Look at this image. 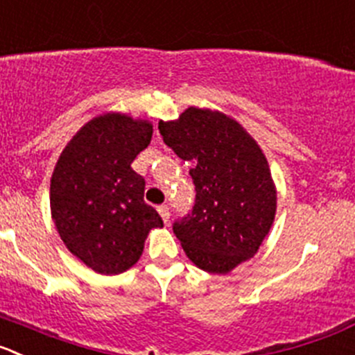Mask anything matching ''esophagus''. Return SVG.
I'll list each match as a JSON object with an SVG mask.
<instances>
[{"label":"esophagus","instance_id":"34e87169","mask_svg":"<svg viewBox=\"0 0 355 355\" xmlns=\"http://www.w3.org/2000/svg\"><path fill=\"white\" fill-rule=\"evenodd\" d=\"M157 211H159V215H161L164 223H168V220H170V208H168L166 205H161V207L157 208Z\"/></svg>","mask_w":355,"mask_h":355}]
</instances>
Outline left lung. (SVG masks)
Here are the masks:
<instances>
[{"instance_id":"8db88e82","label":"left lung","mask_w":355,"mask_h":355,"mask_svg":"<svg viewBox=\"0 0 355 355\" xmlns=\"http://www.w3.org/2000/svg\"><path fill=\"white\" fill-rule=\"evenodd\" d=\"M159 132L194 164V207L175 220L173 233L198 268L230 273L257 252L273 224L277 191L263 150L236 121L194 107L159 122Z\"/></svg>"}]
</instances>
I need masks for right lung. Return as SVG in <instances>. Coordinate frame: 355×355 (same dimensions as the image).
Masks as SVG:
<instances>
[{
	"instance_id": "1",
	"label": "right lung",
	"mask_w": 355,
	"mask_h": 355,
	"mask_svg": "<svg viewBox=\"0 0 355 355\" xmlns=\"http://www.w3.org/2000/svg\"><path fill=\"white\" fill-rule=\"evenodd\" d=\"M152 125L122 114L92 119L62 150L51 180V211L69 252L101 275L140 259L161 215L144 201L145 178L131 168Z\"/></svg>"
}]
</instances>
